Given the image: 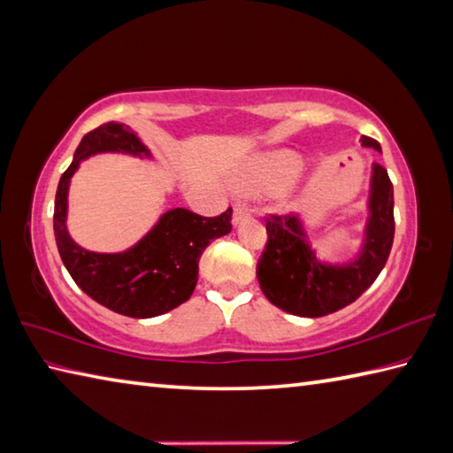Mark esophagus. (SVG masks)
I'll return each mask as SVG.
<instances>
[{
  "label": "esophagus",
  "instance_id": "34e87169",
  "mask_svg": "<svg viewBox=\"0 0 453 453\" xmlns=\"http://www.w3.org/2000/svg\"><path fill=\"white\" fill-rule=\"evenodd\" d=\"M249 217H250L249 203H236L234 204V212H233V223L238 225V223H241V220L249 219Z\"/></svg>",
  "mask_w": 453,
  "mask_h": 453
}]
</instances>
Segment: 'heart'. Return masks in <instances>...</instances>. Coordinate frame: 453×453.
<instances>
[{
	"instance_id": "obj_1",
	"label": "heart",
	"mask_w": 453,
	"mask_h": 453,
	"mask_svg": "<svg viewBox=\"0 0 453 453\" xmlns=\"http://www.w3.org/2000/svg\"><path fill=\"white\" fill-rule=\"evenodd\" d=\"M302 169V159L292 151H280L262 159L258 165H256L254 173L242 181L244 189H280V187L288 185L292 179L297 177Z\"/></svg>"
}]
</instances>
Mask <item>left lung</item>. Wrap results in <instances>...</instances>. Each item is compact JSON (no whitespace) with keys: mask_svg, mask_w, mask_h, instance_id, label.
Here are the masks:
<instances>
[{"mask_svg":"<svg viewBox=\"0 0 453 453\" xmlns=\"http://www.w3.org/2000/svg\"><path fill=\"white\" fill-rule=\"evenodd\" d=\"M365 148L380 143L361 138ZM371 219L363 252L345 266H327L315 258L300 220L294 215H268V241L256 264V276L270 303L300 318H321L353 303L385 268L395 241V195L387 169L372 165Z\"/></svg>","mask_w":453,"mask_h":453,"instance_id":"left-lung-1","label":"left lung"}]
</instances>
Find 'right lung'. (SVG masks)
Here are the masks:
<instances>
[{"instance_id": "1", "label": "right lung", "mask_w": 453, "mask_h": 453, "mask_svg": "<svg viewBox=\"0 0 453 453\" xmlns=\"http://www.w3.org/2000/svg\"><path fill=\"white\" fill-rule=\"evenodd\" d=\"M100 151L148 156L146 146L126 124L108 122L84 135L57 187L53 228L61 260L76 286L108 310L142 319L172 311L189 300L197 286L204 249L233 228V209L219 217L172 209L132 249L118 254L84 250L66 233L68 181L81 159Z\"/></svg>"}]
</instances>
